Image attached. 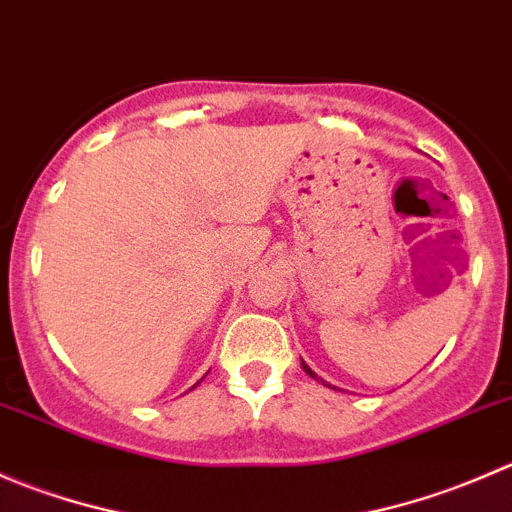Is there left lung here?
Here are the masks:
<instances>
[{"label": "left lung", "instance_id": "obj_1", "mask_svg": "<svg viewBox=\"0 0 512 512\" xmlns=\"http://www.w3.org/2000/svg\"><path fill=\"white\" fill-rule=\"evenodd\" d=\"M302 369H304V371H307V374H309V376H312V379L322 381V379H319V376H317V374H314V371H312V369H309V366H307V364H304V361H302ZM322 384H324V381H322ZM327 386H329V384H327Z\"/></svg>", "mask_w": 512, "mask_h": 512}]
</instances>
